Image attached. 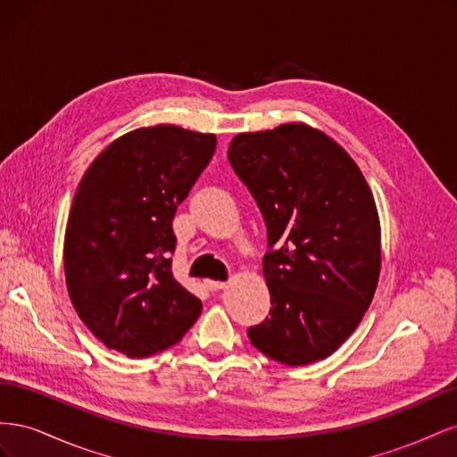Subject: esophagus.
<instances>
[{
    "instance_id": "esophagus-1",
    "label": "esophagus",
    "mask_w": 457,
    "mask_h": 457,
    "mask_svg": "<svg viewBox=\"0 0 457 457\" xmlns=\"http://www.w3.org/2000/svg\"><path fill=\"white\" fill-rule=\"evenodd\" d=\"M204 284L207 289H212V292H219V289L227 287V282H219V280H205Z\"/></svg>"
}]
</instances>
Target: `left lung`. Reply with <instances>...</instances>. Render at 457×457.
Returning <instances> with one entry per match:
<instances>
[{
  "instance_id": "8db88e82",
  "label": "left lung",
  "mask_w": 457,
  "mask_h": 457,
  "mask_svg": "<svg viewBox=\"0 0 457 457\" xmlns=\"http://www.w3.org/2000/svg\"><path fill=\"white\" fill-rule=\"evenodd\" d=\"M228 162L267 225L262 274L270 316L247 336L286 366H305L341 347L376 294L381 227L361 168L307 123L238 133Z\"/></svg>"
}]
</instances>
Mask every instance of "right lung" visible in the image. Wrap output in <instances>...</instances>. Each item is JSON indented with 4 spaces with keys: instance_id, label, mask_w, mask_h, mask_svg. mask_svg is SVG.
<instances>
[{
    "instance_id": "add662e5",
    "label": "right lung",
    "mask_w": 457,
    "mask_h": 457,
    "mask_svg": "<svg viewBox=\"0 0 457 457\" xmlns=\"http://www.w3.org/2000/svg\"><path fill=\"white\" fill-rule=\"evenodd\" d=\"M215 146L213 133L160 123L121 135L81 177L64 234L66 287L108 349L156 354L198 320L202 301L171 272V223Z\"/></svg>"
}]
</instances>
